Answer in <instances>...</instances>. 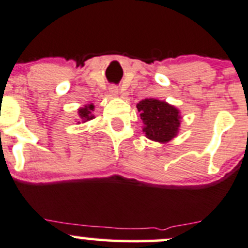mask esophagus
Masks as SVG:
<instances>
[{
  "label": "esophagus",
  "mask_w": 248,
  "mask_h": 248,
  "mask_svg": "<svg viewBox=\"0 0 248 248\" xmlns=\"http://www.w3.org/2000/svg\"><path fill=\"white\" fill-rule=\"evenodd\" d=\"M109 91H110L113 95H116V93H119V89H117V87H115V85H111V87L109 88Z\"/></svg>",
  "instance_id": "1"
}]
</instances>
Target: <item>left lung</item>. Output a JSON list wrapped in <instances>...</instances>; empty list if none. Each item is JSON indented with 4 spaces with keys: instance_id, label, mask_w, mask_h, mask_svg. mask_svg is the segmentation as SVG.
I'll return each instance as SVG.
<instances>
[{
    "instance_id": "8db88e82",
    "label": "left lung",
    "mask_w": 248,
    "mask_h": 248,
    "mask_svg": "<svg viewBox=\"0 0 248 248\" xmlns=\"http://www.w3.org/2000/svg\"><path fill=\"white\" fill-rule=\"evenodd\" d=\"M145 127L146 137L158 142L170 141L178 132L179 111L163 101L146 98L137 104Z\"/></svg>"
}]
</instances>
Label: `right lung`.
<instances>
[{
    "mask_svg": "<svg viewBox=\"0 0 248 248\" xmlns=\"http://www.w3.org/2000/svg\"><path fill=\"white\" fill-rule=\"evenodd\" d=\"M91 110H93V104H90V106H85L84 108H80L79 110H78L80 119L85 120V121H88V120L93 119V116L91 115Z\"/></svg>",
    "mask_w": 248,
    "mask_h": 248,
    "instance_id": "1",
    "label": "right lung"
}]
</instances>
